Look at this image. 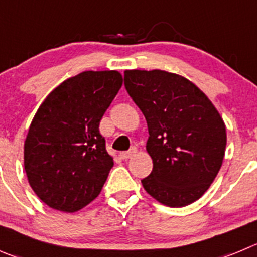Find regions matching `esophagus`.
<instances>
[{
  "label": "esophagus",
  "mask_w": 257,
  "mask_h": 257,
  "mask_svg": "<svg viewBox=\"0 0 257 257\" xmlns=\"http://www.w3.org/2000/svg\"><path fill=\"white\" fill-rule=\"evenodd\" d=\"M136 152H137V150L133 147V148H131L129 151H126V152H121L120 153V158H121V160H128V158H131L132 156H133Z\"/></svg>",
  "instance_id": "1"
}]
</instances>
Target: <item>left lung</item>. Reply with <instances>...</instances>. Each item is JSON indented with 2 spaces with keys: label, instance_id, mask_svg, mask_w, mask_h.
Returning a JSON list of instances; mask_svg holds the SVG:
<instances>
[{
  "label": "left lung",
  "instance_id": "left-lung-1",
  "mask_svg": "<svg viewBox=\"0 0 257 257\" xmlns=\"http://www.w3.org/2000/svg\"><path fill=\"white\" fill-rule=\"evenodd\" d=\"M124 86L150 133L146 148L153 169L143 188L167 207L191 204L222 166L227 134L219 112L193 82L161 69L125 71Z\"/></svg>",
  "mask_w": 257,
  "mask_h": 257
}]
</instances>
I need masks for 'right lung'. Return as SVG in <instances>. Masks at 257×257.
Wrapping results in <instances>:
<instances>
[{
  "label": "right lung",
  "mask_w": 257,
  "mask_h": 257,
  "mask_svg": "<svg viewBox=\"0 0 257 257\" xmlns=\"http://www.w3.org/2000/svg\"><path fill=\"white\" fill-rule=\"evenodd\" d=\"M123 85L117 71H85L56 87L38 109L24 145L29 184L48 207L82 209L114 166L99 125Z\"/></svg>",
  "instance_id": "1"
}]
</instances>
